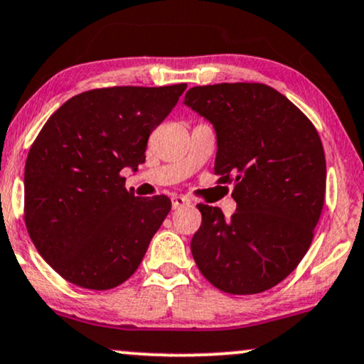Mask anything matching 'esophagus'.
Instances as JSON below:
<instances>
[{
    "instance_id": "1",
    "label": "esophagus",
    "mask_w": 364,
    "mask_h": 364,
    "mask_svg": "<svg viewBox=\"0 0 364 364\" xmlns=\"http://www.w3.org/2000/svg\"><path fill=\"white\" fill-rule=\"evenodd\" d=\"M188 205H191V201L188 200L186 196H181V195L173 196V210H178L181 207H188Z\"/></svg>"
}]
</instances>
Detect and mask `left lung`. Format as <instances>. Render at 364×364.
<instances>
[{
  "label": "left lung",
  "instance_id": "left-lung-1",
  "mask_svg": "<svg viewBox=\"0 0 364 364\" xmlns=\"http://www.w3.org/2000/svg\"><path fill=\"white\" fill-rule=\"evenodd\" d=\"M186 107L213 125L215 173L237 210L198 205L191 254L205 278L232 295L269 290L309 251L326 196L321 137L287 96L259 82L195 86Z\"/></svg>",
  "mask_w": 364,
  "mask_h": 364
}]
</instances>
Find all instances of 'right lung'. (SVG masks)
<instances>
[{"label": "right lung", "mask_w": 364, "mask_h": 364, "mask_svg": "<svg viewBox=\"0 0 364 364\" xmlns=\"http://www.w3.org/2000/svg\"><path fill=\"white\" fill-rule=\"evenodd\" d=\"M185 90L183 82L85 91L43 125L25 164V224L64 279L110 290L139 268L171 200L127 191L122 171L146 163L149 135Z\"/></svg>", "instance_id": "right-lung-1"}]
</instances>
